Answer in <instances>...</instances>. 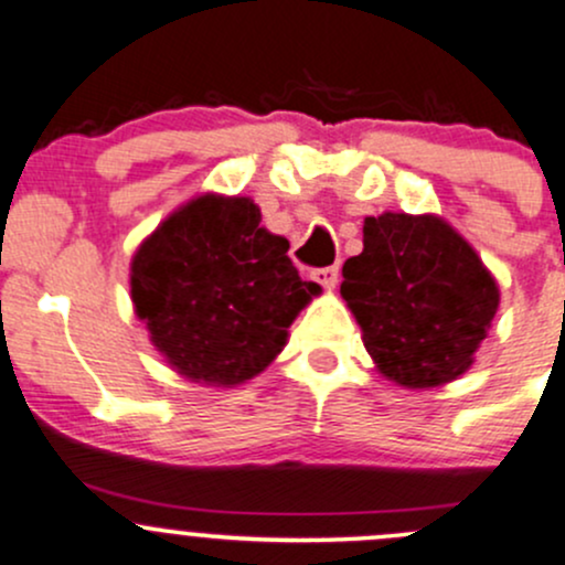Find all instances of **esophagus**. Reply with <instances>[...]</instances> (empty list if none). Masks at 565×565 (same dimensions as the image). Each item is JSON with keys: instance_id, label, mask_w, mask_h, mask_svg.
<instances>
[{"instance_id": "esophagus-1", "label": "esophagus", "mask_w": 565, "mask_h": 565, "mask_svg": "<svg viewBox=\"0 0 565 565\" xmlns=\"http://www.w3.org/2000/svg\"><path fill=\"white\" fill-rule=\"evenodd\" d=\"M309 277H312L318 285H323L326 290H333L339 282V269L337 266H323V269H312V275Z\"/></svg>"}]
</instances>
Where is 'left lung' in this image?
I'll return each mask as SVG.
<instances>
[{"label":"left lung","mask_w":565,"mask_h":565,"mask_svg":"<svg viewBox=\"0 0 565 565\" xmlns=\"http://www.w3.org/2000/svg\"><path fill=\"white\" fill-rule=\"evenodd\" d=\"M342 277L380 374L415 391L469 372L499 309L488 266L436 215L366 217L363 253L344 260Z\"/></svg>","instance_id":"1"}]
</instances>
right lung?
<instances>
[{
	"label": "right lung",
	"instance_id": "obj_1",
	"mask_svg": "<svg viewBox=\"0 0 565 565\" xmlns=\"http://www.w3.org/2000/svg\"><path fill=\"white\" fill-rule=\"evenodd\" d=\"M288 239L260 226L247 196L191 199L131 258V301L169 366L212 387L242 385L288 342L320 294L288 258Z\"/></svg>",
	"mask_w": 565,
	"mask_h": 565
}]
</instances>
